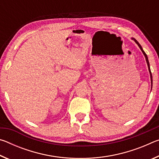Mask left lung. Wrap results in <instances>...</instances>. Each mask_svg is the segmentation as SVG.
<instances>
[{"instance_id": "1", "label": "left lung", "mask_w": 159, "mask_h": 159, "mask_svg": "<svg viewBox=\"0 0 159 159\" xmlns=\"http://www.w3.org/2000/svg\"><path fill=\"white\" fill-rule=\"evenodd\" d=\"M132 40H133V41L136 43L137 44H138V45L139 46V48H140V50H142V53H143V55H144L145 57V59H146V61H147V66H148V69H149V74H150V78H151V85H152V84H153V80H152V72H151V69H150V66H149V60H148V57L147 55V54L144 52V51L143 50V49H142V48L141 46V45L139 43L138 41H137V40L135 39H134V38H131Z\"/></svg>"}]
</instances>
